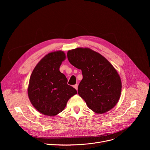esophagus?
<instances>
[{"label": "esophagus", "mask_w": 150, "mask_h": 150, "mask_svg": "<svg viewBox=\"0 0 150 150\" xmlns=\"http://www.w3.org/2000/svg\"><path fill=\"white\" fill-rule=\"evenodd\" d=\"M78 84H75V85H74V87L77 90H78Z\"/></svg>", "instance_id": "esophagus-1"}]
</instances>
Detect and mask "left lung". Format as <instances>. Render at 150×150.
Segmentation results:
<instances>
[{
    "label": "left lung",
    "mask_w": 150,
    "mask_h": 150,
    "mask_svg": "<svg viewBox=\"0 0 150 150\" xmlns=\"http://www.w3.org/2000/svg\"><path fill=\"white\" fill-rule=\"evenodd\" d=\"M67 56L71 64L82 71L78 93L88 108L100 114L114 108L120 98L122 82L112 64L88 48L69 50Z\"/></svg>",
    "instance_id": "obj_1"
}]
</instances>
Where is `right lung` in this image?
Returning a JSON list of instances; mask_svg holds the SVG:
<instances>
[{
  "mask_svg": "<svg viewBox=\"0 0 150 150\" xmlns=\"http://www.w3.org/2000/svg\"><path fill=\"white\" fill-rule=\"evenodd\" d=\"M65 57L62 51L49 53L39 62L30 76L29 98L34 108L43 115L52 116L60 113L68 100L77 93L59 71Z\"/></svg>",
  "mask_w": 150,
  "mask_h": 150,
  "instance_id": "obj_1",
  "label": "right lung"
}]
</instances>
